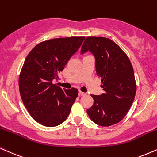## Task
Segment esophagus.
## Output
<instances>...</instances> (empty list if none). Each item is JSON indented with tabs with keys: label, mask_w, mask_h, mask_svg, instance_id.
Listing matches in <instances>:
<instances>
[{
	"label": "esophagus",
	"mask_w": 157,
	"mask_h": 157,
	"mask_svg": "<svg viewBox=\"0 0 157 157\" xmlns=\"http://www.w3.org/2000/svg\"><path fill=\"white\" fill-rule=\"evenodd\" d=\"M86 93H83V92H82V91H79V96H84V95H86Z\"/></svg>",
	"instance_id": "1"
}]
</instances>
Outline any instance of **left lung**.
<instances>
[{
	"label": "left lung",
	"instance_id": "1",
	"mask_svg": "<svg viewBox=\"0 0 157 157\" xmlns=\"http://www.w3.org/2000/svg\"><path fill=\"white\" fill-rule=\"evenodd\" d=\"M87 52L94 56L104 90L101 95H90L94 105L87 113L95 124L109 126L120 122L133 103L136 83L132 66L120 47L107 38H86L80 54Z\"/></svg>",
	"mask_w": 157,
	"mask_h": 157
}]
</instances>
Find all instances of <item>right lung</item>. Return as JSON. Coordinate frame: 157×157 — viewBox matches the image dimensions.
I'll return each instance as SVG.
<instances>
[{
    "mask_svg": "<svg viewBox=\"0 0 157 157\" xmlns=\"http://www.w3.org/2000/svg\"><path fill=\"white\" fill-rule=\"evenodd\" d=\"M86 38H58L39 43L25 60L19 77L24 105L41 125L56 126L67 119L78 96L76 88L62 89L52 84L58 73L79 50Z\"/></svg>",
    "mask_w": 157,
    "mask_h": 157,
    "instance_id": "obj_1",
    "label": "right lung"
}]
</instances>
